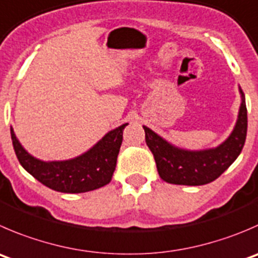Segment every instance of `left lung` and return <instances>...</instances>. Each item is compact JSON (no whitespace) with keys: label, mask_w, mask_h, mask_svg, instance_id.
<instances>
[{"label":"left lung","mask_w":258,"mask_h":258,"mask_svg":"<svg viewBox=\"0 0 258 258\" xmlns=\"http://www.w3.org/2000/svg\"><path fill=\"white\" fill-rule=\"evenodd\" d=\"M241 106L233 131L218 146L187 150L175 146L144 126L145 139L156 161L157 172L164 181L176 185H204L221 176L243 149L247 136V108L244 93L238 87Z\"/></svg>","instance_id":"obj_1"}]
</instances>
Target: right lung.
I'll return each mask as SVG.
<instances>
[{"label": "right lung", "mask_w": 258, "mask_h": 258, "mask_svg": "<svg viewBox=\"0 0 258 258\" xmlns=\"http://www.w3.org/2000/svg\"><path fill=\"white\" fill-rule=\"evenodd\" d=\"M127 124L107 132L94 146L79 156L60 161H44L29 154L20 144L12 127L11 139L20 164L29 174L50 189L77 194L98 189L111 181Z\"/></svg>", "instance_id": "add662e5"}]
</instances>
